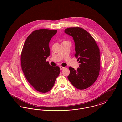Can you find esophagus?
<instances>
[{
  "instance_id": "obj_1",
  "label": "esophagus",
  "mask_w": 122,
  "mask_h": 122,
  "mask_svg": "<svg viewBox=\"0 0 122 122\" xmlns=\"http://www.w3.org/2000/svg\"><path fill=\"white\" fill-rule=\"evenodd\" d=\"M64 68H65V67H63V66H60V70H63V69H64Z\"/></svg>"
}]
</instances>
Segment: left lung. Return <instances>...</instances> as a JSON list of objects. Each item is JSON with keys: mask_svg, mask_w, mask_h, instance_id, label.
I'll return each mask as SVG.
<instances>
[{"mask_svg": "<svg viewBox=\"0 0 122 122\" xmlns=\"http://www.w3.org/2000/svg\"><path fill=\"white\" fill-rule=\"evenodd\" d=\"M65 33L72 37L75 46V56L80 63L77 70L70 67L69 81L78 89H85L97 80L100 69V50L92 36L79 27H69Z\"/></svg>", "mask_w": 122, "mask_h": 122, "instance_id": "obj_1", "label": "left lung"}]
</instances>
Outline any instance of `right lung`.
Returning <instances> with one entry per match:
<instances>
[{
    "instance_id": "add662e5",
    "label": "right lung",
    "mask_w": 122,
    "mask_h": 122,
    "mask_svg": "<svg viewBox=\"0 0 122 122\" xmlns=\"http://www.w3.org/2000/svg\"><path fill=\"white\" fill-rule=\"evenodd\" d=\"M57 30L41 29L33 31L25 41L21 54V66L27 81L37 91L47 93L54 86L60 68L46 60L50 55L49 42Z\"/></svg>"
}]
</instances>
